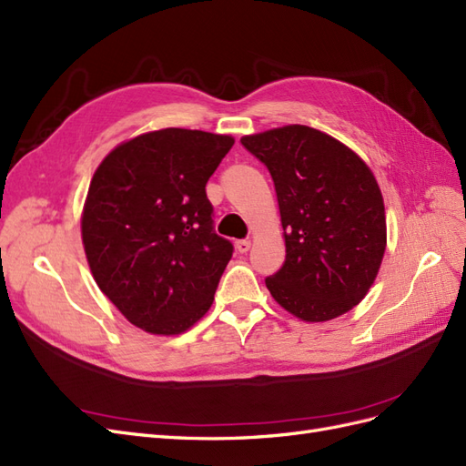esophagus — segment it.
Here are the masks:
<instances>
[{
  "label": "esophagus",
  "mask_w": 466,
  "mask_h": 466,
  "mask_svg": "<svg viewBox=\"0 0 466 466\" xmlns=\"http://www.w3.org/2000/svg\"><path fill=\"white\" fill-rule=\"evenodd\" d=\"M235 247H237L238 253H247V250L250 248V241H248V238H241V241L235 243Z\"/></svg>",
  "instance_id": "esophagus-1"
}]
</instances>
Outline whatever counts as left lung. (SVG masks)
Returning a JSON list of instances; mask_svg holds the SVG:
<instances>
[{
  "label": "left lung",
  "mask_w": 466,
  "mask_h": 466,
  "mask_svg": "<svg viewBox=\"0 0 466 466\" xmlns=\"http://www.w3.org/2000/svg\"><path fill=\"white\" fill-rule=\"evenodd\" d=\"M268 168L286 260L268 276L279 304L304 321L343 316L367 296L386 248L380 187L343 143L306 125L243 137Z\"/></svg>",
  "instance_id": "1"
}]
</instances>
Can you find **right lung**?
Instances as JSON below:
<instances>
[{"label": "right lung", "instance_id": "1", "mask_svg": "<svg viewBox=\"0 0 466 466\" xmlns=\"http://www.w3.org/2000/svg\"><path fill=\"white\" fill-rule=\"evenodd\" d=\"M233 137L145 133L97 167L82 216L94 279L133 325L178 335L209 309L233 243L213 229L209 176Z\"/></svg>", "mask_w": 466, "mask_h": 466}]
</instances>
